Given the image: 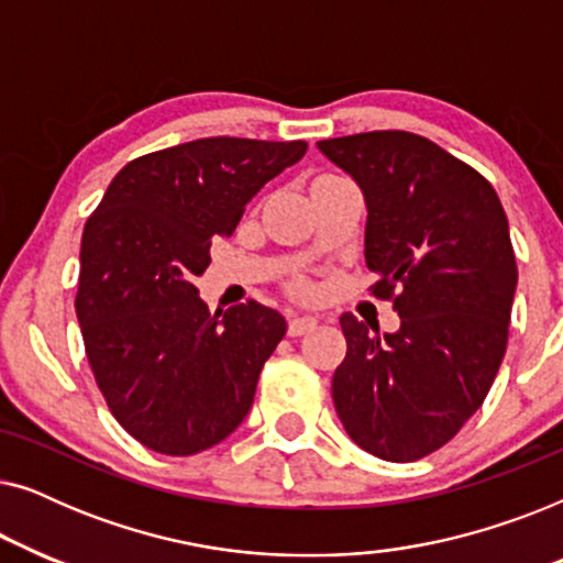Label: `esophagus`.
Listing matches in <instances>:
<instances>
[{"label":"esophagus","mask_w":563,"mask_h":563,"mask_svg":"<svg viewBox=\"0 0 563 563\" xmlns=\"http://www.w3.org/2000/svg\"><path fill=\"white\" fill-rule=\"evenodd\" d=\"M314 328H318V320L310 318V314H295V318L289 320V325H287V333H289L291 338H297V335L312 333Z\"/></svg>","instance_id":"esophagus-1"}]
</instances>
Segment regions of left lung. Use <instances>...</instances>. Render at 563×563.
<instances>
[{"label":"left lung","instance_id":"1","mask_svg":"<svg viewBox=\"0 0 563 563\" xmlns=\"http://www.w3.org/2000/svg\"><path fill=\"white\" fill-rule=\"evenodd\" d=\"M318 148L366 199L372 295L402 318L372 333L341 314L345 358L333 402L345 433L384 461H418L479 410L507 349L518 266L497 191L464 161L405 130Z\"/></svg>","mask_w":563,"mask_h":563}]
</instances>
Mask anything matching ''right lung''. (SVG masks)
<instances>
[{"instance_id":"right-lung-1","label":"right lung","mask_w":563,"mask_h":563,"mask_svg":"<svg viewBox=\"0 0 563 563\" xmlns=\"http://www.w3.org/2000/svg\"><path fill=\"white\" fill-rule=\"evenodd\" d=\"M305 141L202 137L120 168L81 235L84 349L114 420L145 449L191 456L225 441L287 333L272 307L210 312L195 279L214 235L305 156Z\"/></svg>"}]
</instances>
